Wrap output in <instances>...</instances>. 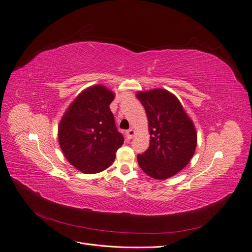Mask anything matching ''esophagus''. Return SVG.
I'll list each match as a JSON object with an SVG mask.
<instances>
[{"mask_svg": "<svg viewBox=\"0 0 252 252\" xmlns=\"http://www.w3.org/2000/svg\"><path fill=\"white\" fill-rule=\"evenodd\" d=\"M126 137H127V139H133V138L135 137V135H136V130L133 129V128H130V129L126 130Z\"/></svg>", "mask_w": 252, "mask_h": 252, "instance_id": "1", "label": "esophagus"}]
</instances>
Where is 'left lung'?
<instances>
[{
	"label": "left lung",
	"instance_id": "left-lung-1",
	"mask_svg": "<svg viewBox=\"0 0 252 252\" xmlns=\"http://www.w3.org/2000/svg\"><path fill=\"white\" fill-rule=\"evenodd\" d=\"M148 118L150 143L138 155L140 168L148 176L163 180L187 167L194 155L196 130L177 96L165 89L137 93Z\"/></svg>",
	"mask_w": 252,
	"mask_h": 252
}]
</instances>
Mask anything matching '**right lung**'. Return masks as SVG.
I'll list each match as a JSON object with an SVG mask.
<instances>
[{"label":"right lung","instance_id":"1","mask_svg":"<svg viewBox=\"0 0 252 252\" xmlns=\"http://www.w3.org/2000/svg\"><path fill=\"white\" fill-rule=\"evenodd\" d=\"M114 93L96 84L82 91L68 107L59 126V143L64 158L85 174L106 170L124 144L110 103Z\"/></svg>","mask_w":252,"mask_h":252}]
</instances>
